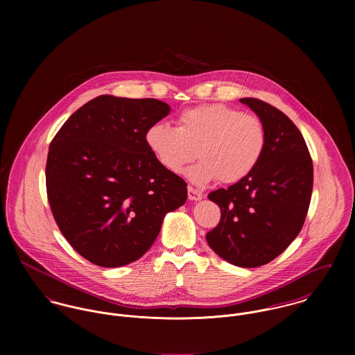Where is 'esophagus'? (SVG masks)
<instances>
[{
    "mask_svg": "<svg viewBox=\"0 0 355 355\" xmlns=\"http://www.w3.org/2000/svg\"><path fill=\"white\" fill-rule=\"evenodd\" d=\"M187 191H189V200L190 201H201L203 198L202 194L198 190H196L194 187H191V186H189Z\"/></svg>",
    "mask_w": 355,
    "mask_h": 355,
    "instance_id": "obj_1",
    "label": "esophagus"
}]
</instances>
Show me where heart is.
Here are the masks:
<instances>
[{
  "label": "heart",
  "instance_id": "b5f03b06",
  "mask_svg": "<svg viewBox=\"0 0 355 355\" xmlns=\"http://www.w3.org/2000/svg\"><path fill=\"white\" fill-rule=\"evenodd\" d=\"M146 144L157 161L172 173H182L197 152L202 158L189 171L197 184L213 180L236 183L248 178L266 145L262 120L224 103H206L183 110L178 127L155 123L146 131Z\"/></svg>",
  "mask_w": 355,
  "mask_h": 355
}]
</instances>
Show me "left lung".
Segmentation results:
<instances>
[{
    "mask_svg": "<svg viewBox=\"0 0 355 355\" xmlns=\"http://www.w3.org/2000/svg\"><path fill=\"white\" fill-rule=\"evenodd\" d=\"M262 120L266 145L261 161L243 180L211 191L221 209L206 234L211 250L241 268L265 265L283 253L302 230L313 190V162L297 125L277 107L242 98Z\"/></svg>",
    "mask_w": 355,
    "mask_h": 355,
    "instance_id": "8db88e82",
    "label": "left lung"
}]
</instances>
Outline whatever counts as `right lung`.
Segmentation results:
<instances>
[{"instance_id":"1","label":"right lung","mask_w":355,"mask_h":355,"mask_svg":"<svg viewBox=\"0 0 355 355\" xmlns=\"http://www.w3.org/2000/svg\"><path fill=\"white\" fill-rule=\"evenodd\" d=\"M171 106L154 98L100 96L79 107L53 138L46 191L68 243L87 261L116 268L152 248L166 213L187 200V183L146 144Z\"/></svg>"}]
</instances>
